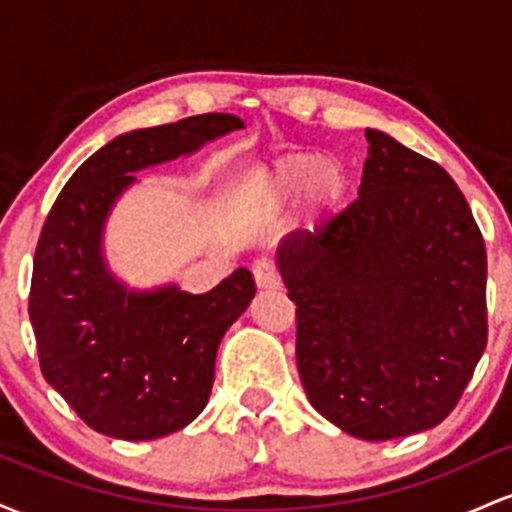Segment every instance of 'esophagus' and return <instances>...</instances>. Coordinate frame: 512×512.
Here are the masks:
<instances>
[{
	"mask_svg": "<svg viewBox=\"0 0 512 512\" xmlns=\"http://www.w3.org/2000/svg\"><path fill=\"white\" fill-rule=\"evenodd\" d=\"M252 276H255V284L257 289H279L281 286V276H279V269H276V264L272 260H257L252 264Z\"/></svg>",
	"mask_w": 512,
	"mask_h": 512,
	"instance_id": "obj_1",
	"label": "esophagus"
}]
</instances>
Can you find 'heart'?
Returning <instances> with one entry per match:
<instances>
[{
  "instance_id": "1",
  "label": "heart",
  "mask_w": 512,
  "mask_h": 512,
  "mask_svg": "<svg viewBox=\"0 0 512 512\" xmlns=\"http://www.w3.org/2000/svg\"><path fill=\"white\" fill-rule=\"evenodd\" d=\"M301 190L305 207L327 211L344 190V170L334 158L289 154L272 163L252 185V202L260 211H276Z\"/></svg>"
}]
</instances>
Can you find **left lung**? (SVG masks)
<instances>
[{"label": "left lung", "instance_id": "8db88e82", "mask_svg": "<svg viewBox=\"0 0 512 512\" xmlns=\"http://www.w3.org/2000/svg\"><path fill=\"white\" fill-rule=\"evenodd\" d=\"M358 197L281 240L308 402L366 440L438 426L489 337L486 245L455 180L366 129Z\"/></svg>", "mask_w": 512, "mask_h": 512}]
</instances>
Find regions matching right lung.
<instances>
[{
  "instance_id": "add662e5",
  "label": "right lung",
  "mask_w": 512,
  "mask_h": 512,
  "mask_svg": "<svg viewBox=\"0 0 512 512\" xmlns=\"http://www.w3.org/2000/svg\"><path fill=\"white\" fill-rule=\"evenodd\" d=\"M243 122L207 113L122 134L67 180L40 231L28 315L45 380L93 431L154 440L207 407L221 337L255 281L236 269L202 296L175 286L127 293L105 272L101 228L115 197L146 166L190 154Z\"/></svg>"
}]
</instances>
